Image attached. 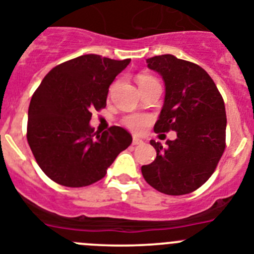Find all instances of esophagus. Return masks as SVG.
<instances>
[{"label":"esophagus","instance_id":"1","mask_svg":"<svg viewBox=\"0 0 254 254\" xmlns=\"http://www.w3.org/2000/svg\"><path fill=\"white\" fill-rule=\"evenodd\" d=\"M144 141L141 140V139H139L138 136H134V138H132V144H134V145H140V144H143Z\"/></svg>","mask_w":254,"mask_h":254}]
</instances>
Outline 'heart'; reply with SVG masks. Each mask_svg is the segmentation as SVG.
<instances>
[{"label": "heart", "instance_id": "heart-1", "mask_svg": "<svg viewBox=\"0 0 254 254\" xmlns=\"http://www.w3.org/2000/svg\"><path fill=\"white\" fill-rule=\"evenodd\" d=\"M150 81H155L154 78L149 76H139L138 83L139 86L144 83H148ZM152 123V118L149 115H144V114H135V115H129L124 119V125L130 129L131 131L135 132H143L147 129Z\"/></svg>", "mask_w": 254, "mask_h": 254}]
</instances>
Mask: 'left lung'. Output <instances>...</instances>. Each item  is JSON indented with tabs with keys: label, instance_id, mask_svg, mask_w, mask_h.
I'll return each mask as SVG.
<instances>
[{
	"label": "left lung",
	"instance_id": "8db88e82",
	"mask_svg": "<svg viewBox=\"0 0 254 254\" xmlns=\"http://www.w3.org/2000/svg\"><path fill=\"white\" fill-rule=\"evenodd\" d=\"M166 87L155 132L173 130L167 147L150 140L157 157L141 166L144 180L166 195H186L202 186L214 173L224 149L227 114L223 97L200 65L163 54L147 59ZM162 135V134H161Z\"/></svg>",
	"mask_w": 254,
	"mask_h": 254
}]
</instances>
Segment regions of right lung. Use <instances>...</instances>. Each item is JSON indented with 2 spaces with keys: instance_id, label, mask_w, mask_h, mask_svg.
Here are the masks:
<instances>
[{
  "instance_id": "add662e5",
  "label": "right lung",
  "mask_w": 254,
  "mask_h": 254,
  "mask_svg": "<svg viewBox=\"0 0 254 254\" xmlns=\"http://www.w3.org/2000/svg\"><path fill=\"white\" fill-rule=\"evenodd\" d=\"M130 59L86 54L57 65L31 97L27 143L43 172L57 184L83 187L105 177L132 138L120 127L93 131V110L106 106L109 87Z\"/></svg>"
}]
</instances>
